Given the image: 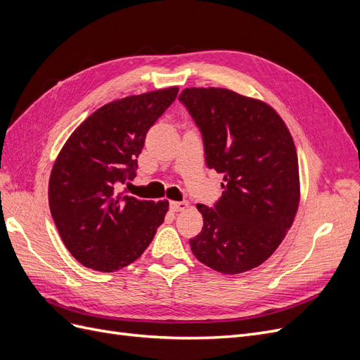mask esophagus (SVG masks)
I'll use <instances>...</instances> for the list:
<instances>
[{"mask_svg": "<svg viewBox=\"0 0 360 360\" xmlns=\"http://www.w3.org/2000/svg\"><path fill=\"white\" fill-rule=\"evenodd\" d=\"M189 207V204L186 201H171L169 202V209L172 212H181V210H186Z\"/></svg>", "mask_w": 360, "mask_h": 360, "instance_id": "1", "label": "esophagus"}]
</instances>
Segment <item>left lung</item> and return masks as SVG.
I'll use <instances>...</instances> for the list:
<instances>
[{
  "label": "left lung",
  "mask_w": 360,
  "mask_h": 360,
  "mask_svg": "<svg viewBox=\"0 0 360 360\" xmlns=\"http://www.w3.org/2000/svg\"><path fill=\"white\" fill-rule=\"evenodd\" d=\"M200 127L205 163L224 174L222 197L189 240L202 264L224 275L263 264L296 217L300 180L296 146L284 120L263 101L219 86L179 96Z\"/></svg>",
  "instance_id": "obj_1"
}]
</instances>
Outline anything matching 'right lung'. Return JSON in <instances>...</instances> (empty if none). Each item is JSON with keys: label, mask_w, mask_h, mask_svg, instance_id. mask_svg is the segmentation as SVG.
Here are the masks:
<instances>
[{"label": "right lung", "mask_w": 360, "mask_h": 360, "mask_svg": "<svg viewBox=\"0 0 360 360\" xmlns=\"http://www.w3.org/2000/svg\"><path fill=\"white\" fill-rule=\"evenodd\" d=\"M179 86L103 105L73 130L53 163L49 209L69 252L85 267L115 271L153 240L169 202L127 197L148 129L176 101Z\"/></svg>", "instance_id": "1"}]
</instances>
